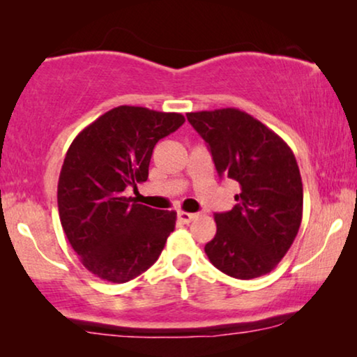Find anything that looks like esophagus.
I'll use <instances>...</instances> for the list:
<instances>
[{"mask_svg": "<svg viewBox=\"0 0 357 357\" xmlns=\"http://www.w3.org/2000/svg\"><path fill=\"white\" fill-rule=\"evenodd\" d=\"M178 219L180 221H182L183 224H188V222H192L195 218H198V214L197 213H185V211H178Z\"/></svg>", "mask_w": 357, "mask_h": 357, "instance_id": "1", "label": "esophagus"}]
</instances>
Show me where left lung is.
Returning a JSON list of instances; mask_svg holds the SVG:
<instances>
[{
	"label": "left lung",
	"mask_w": 357,
	"mask_h": 357,
	"mask_svg": "<svg viewBox=\"0 0 357 357\" xmlns=\"http://www.w3.org/2000/svg\"><path fill=\"white\" fill-rule=\"evenodd\" d=\"M187 119L211 151L219 177L241 193L227 213H216V236L204 245L209 261L237 280L275 270L302 221L299 165L286 141L238 109L190 112Z\"/></svg>",
	"instance_id": "obj_1"
}]
</instances>
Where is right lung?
Masks as SVG:
<instances>
[{"instance_id": "1", "label": "right lung", "mask_w": 357, "mask_h": 357, "mask_svg": "<svg viewBox=\"0 0 357 357\" xmlns=\"http://www.w3.org/2000/svg\"><path fill=\"white\" fill-rule=\"evenodd\" d=\"M183 121L175 112L120 105L73 139L58 178V213L73 250L100 280L141 275L174 232L177 213L131 203L123 192L148 180L155 143Z\"/></svg>"}]
</instances>
